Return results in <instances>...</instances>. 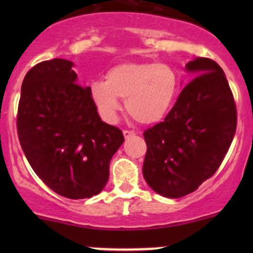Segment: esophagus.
I'll return each instance as SVG.
<instances>
[{"label": "esophagus", "mask_w": 253, "mask_h": 253, "mask_svg": "<svg viewBox=\"0 0 253 253\" xmlns=\"http://www.w3.org/2000/svg\"><path fill=\"white\" fill-rule=\"evenodd\" d=\"M124 136H125V138L128 139L129 137L134 136V132L133 131H127V129H125V131H124Z\"/></svg>", "instance_id": "34e87169"}]
</instances>
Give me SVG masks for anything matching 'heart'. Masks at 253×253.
Instances as JSON below:
<instances>
[{
  "mask_svg": "<svg viewBox=\"0 0 253 253\" xmlns=\"http://www.w3.org/2000/svg\"><path fill=\"white\" fill-rule=\"evenodd\" d=\"M177 75L169 65L154 62H122L106 73V81L90 84V96L100 116L114 122L126 99L128 114L144 125L162 121L174 105Z\"/></svg>",
  "mask_w": 253,
  "mask_h": 253,
  "instance_id": "obj_1",
  "label": "heart"
}]
</instances>
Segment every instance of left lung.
Returning a JSON list of instances; mask_svg holds the SVG:
<instances>
[{
  "label": "left lung",
  "instance_id": "1",
  "mask_svg": "<svg viewBox=\"0 0 253 253\" xmlns=\"http://www.w3.org/2000/svg\"><path fill=\"white\" fill-rule=\"evenodd\" d=\"M195 78L182 89L165 120L143 133V176L168 198L193 192L215 174L236 131V106L225 73L215 61L186 65Z\"/></svg>",
  "mask_w": 253,
  "mask_h": 253
}]
</instances>
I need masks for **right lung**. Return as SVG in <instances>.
I'll return each mask as SVG.
<instances>
[{
	"instance_id": "add662e5",
	"label": "right lung",
	"mask_w": 253,
	"mask_h": 253,
	"mask_svg": "<svg viewBox=\"0 0 253 253\" xmlns=\"http://www.w3.org/2000/svg\"><path fill=\"white\" fill-rule=\"evenodd\" d=\"M73 62L38 63L22 83L17 128L34 172L63 197L82 200L103 191L110 160L125 138L101 121L90 86L77 84Z\"/></svg>"
}]
</instances>
